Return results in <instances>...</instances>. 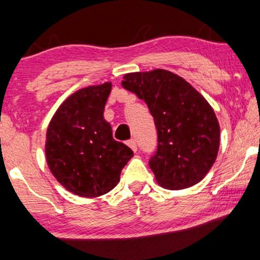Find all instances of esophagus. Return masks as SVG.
Returning <instances> with one entry per match:
<instances>
[{
	"label": "esophagus",
	"mask_w": 260,
	"mask_h": 260,
	"mask_svg": "<svg viewBox=\"0 0 260 260\" xmlns=\"http://www.w3.org/2000/svg\"><path fill=\"white\" fill-rule=\"evenodd\" d=\"M127 145L129 146V148L132 149L134 152H136V151H137V149H138V148H137V142H136V139H131V140H128V142H127Z\"/></svg>",
	"instance_id": "1"
}]
</instances>
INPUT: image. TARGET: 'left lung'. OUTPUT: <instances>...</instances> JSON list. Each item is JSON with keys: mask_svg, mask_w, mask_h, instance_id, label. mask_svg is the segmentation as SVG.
<instances>
[{"mask_svg": "<svg viewBox=\"0 0 260 260\" xmlns=\"http://www.w3.org/2000/svg\"><path fill=\"white\" fill-rule=\"evenodd\" d=\"M122 86L143 99L154 116L157 151L149 166L165 189L201 181L217 158L220 127L208 102L183 77L156 69L126 74Z\"/></svg>", "mask_w": 260, "mask_h": 260, "instance_id": "1", "label": "left lung"}]
</instances>
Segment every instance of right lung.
Here are the masks:
<instances>
[{
  "mask_svg": "<svg viewBox=\"0 0 260 260\" xmlns=\"http://www.w3.org/2000/svg\"><path fill=\"white\" fill-rule=\"evenodd\" d=\"M111 82L81 88L53 115L46 133V161L68 191L98 198L114 189L133 151L112 138L104 108Z\"/></svg>",
  "mask_w": 260,
  "mask_h": 260,
  "instance_id": "1",
  "label": "right lung"
}]
</instances>
